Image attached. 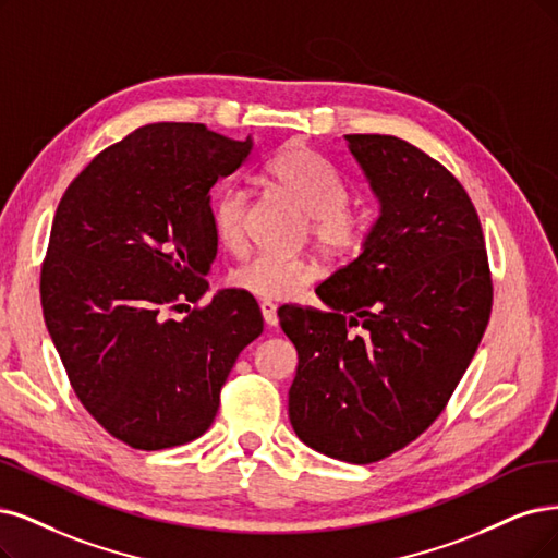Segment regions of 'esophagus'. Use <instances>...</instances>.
Segmentation results:
<instances>
[{
  "label": "esophagus",
  "instance_id": "1",
  "mask_svg": "<svg viewBox=\"0 0 558 558\" xmlns=\"http://www.w3.org/2000/svg\"><path fill=\"white\" fill-rule=\"evenodd\" d=\"M259 307H262L264 322H266L268 326H276V324H278V305L271 303V301H262Z\"/></svg>",
  "mask_w": 558,
  "mask_h": 558
}]
</instances>
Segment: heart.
Returning <instances> with one entry per match:
<instances>
[{"label":"heart","instance_id":"1","mask_svg":"<svg viewBox=\"0 0 558 558\" xmlns=\"http://www.w3.org/2000/svg\"><path fill=\"white\" fill-rule=\"evenodd\" d=\"M266 174L305 214L307 236L324 259L347 262L363 251L373 232V214L349 206L352 193L331 160L296 142L266 162ZM247 204L251 197L239 185H225L211 199L214 234L230 253H239L245 245ZM315 274V264L305 257L262 253L236 266L230 282L257 299L282 301L296 296Z\"/></svg>","mask_w":558,"mask_h":558}]
</instances>
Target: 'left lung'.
<instances>
[{"instance_id":"left-lung-1","label":"left lung","mask_w":558,"mask_h":558,"mask_svg":"<svg viewBox=\"0 0 558 558\" xmlns=\"http://www.w3.org/2000/svg\"><path fill=\"white\" fill-rule=\"evenodd\" d=\"M381 199L363 253L326 278L328 311L282 305L299 352L290 421L303 444L373 464L435 423L492 315L476 206L439 160L396 135H347Z\"/></svg>"}]
</instances>
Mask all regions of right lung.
<instances>
[{"label": "right lung", "mask_w": 558, "mask_h": 558, "mask_svg": "<svg viewBox=\"0 0 558 558\" xmlns=\"http://www.w3.org/2000/svg\"><path fill=\"white\" fill-rule=\"evenodd\" d=\"M251 147L204 123H147L102 149L57 206L40 266L46 326L82 407L131 448L204 435L264 328L245 292L199 305L218 247L209 191Z\"/></svg>", "instance_id": "1"}]
</instances>
